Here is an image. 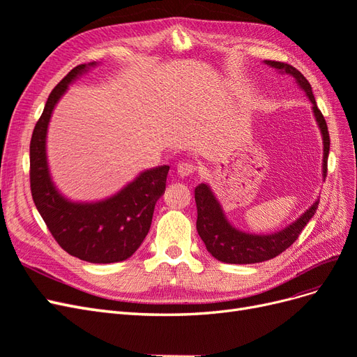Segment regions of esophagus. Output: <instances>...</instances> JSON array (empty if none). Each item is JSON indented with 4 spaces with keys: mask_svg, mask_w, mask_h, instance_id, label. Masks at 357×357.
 I'll return each instance as SVG.
<instances>
[{
    "mask_svg": "<svg viewBox=\"0 0 357 357\" xmlns=\"http://www.w3.org/2000/svg\"><path fill=\"white\" fill-rule=\"evenodd\" d=\"M195 171H197V167L190 164V162H180V164L177 165V174L180 177H189Z\"/></svg>",
    "mask_w": 357,
    "mask_h": 357,
    "instance_id": "obj_1",
    "label": "esophagus"
}]
</instances>
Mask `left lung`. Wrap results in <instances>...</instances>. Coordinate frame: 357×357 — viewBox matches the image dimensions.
Masks as SVG:
<instances>
[{
  "label": "left lung",
  "mask_w": 357,
  "mask_h": 357,
  "mask_svg": "<svg viewBox=\"0 0 357 357\" xmlns=\"http://www.w3.org/2000/svg\"><path fill=\"white\" fill-rule=\"evenodd\" d=\"M265 63L284 74H290L299 84V88L304 89V92L310 98L312 104V113H314L316 122L323 137V177H326L331 139L326 121L316 104L311 84L304 75L301 74V71H298L295 67L289 66V63L278 61H265ZM195 202L198 210L197 231L205 247H207L208 253H211V256L220 262L240 265L269 261V259L283 253L286 248H289L296 241L299 234L305 228V225L310 222L312 215H314L319 207L317 199L298 220L289 225L287 228L274 234L256 235L234 228L228 222V219L225 218L222 205L215 199L210 186L205 185V183H201V185L195 188Z\"/></svg>",
  "instance_id": "8db88e82"
}]
</instances>
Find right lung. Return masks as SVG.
Segmentation results:
<instances>
[{
  "label": "right lung",
  "instance_id": "right-lung-1",
  "mask_svg": "<svg viewBox=\"0 0 357 357\" xmlns=\"http://www.w3.org/2000/svg\"><path fill=\"white\" fill-rule=\"evenodd\" d=\"M95 66L96 62L80 63L50 92L31 138L29 180L36 207L63 250L91 264H113L131 257L144 241L156 201L165 192L169 167L143 171L116 195L102 201L74 202L61 195L49 172L47 126L68 84Z\"/></svg>",
  "mask_w": 357,
  "mask_h": 357
}]
</instances>
